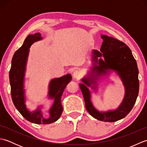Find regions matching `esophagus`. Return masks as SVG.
I'll return each instance as SVG.
<instances>
[{
	"mask_svg": "<svg viewBox=\"0 0 147 147\" xmlns=\"http://www.w3.org/2000/svg\"><path fill=\"white\" fill-rule=\"evenodd\" d=\"M81 76H82V74H81V73L79 71H75L73 73V78L75 80H79Z\"/></svg>",
	"mask_w": 147,
	"mask_h": 147,
	"instance_id": "34e87169",
	"label": "esophagus"
}]
</instances>
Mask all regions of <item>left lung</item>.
<instances>
[{"instance_id":"left-lung-1","label":"left lung","mask_w":147,"mask_h":147,"mask_svg":"<svg viewBox=\"0 0 147 147\" xmlns=\"http://www.w3.org/2000/svg\"><path fill=\"white\" fill-rule=\"evenodd\" d=\"M103 42L100 51L92 50V66L80 83L86 110L96 119L104 122H115L125 117L135 105L139 92L138 69L130 49L125 43L113 37L102 35ZM115 71L120 78L125 89L124 98L114 110L99 111L91 102V88L97 91V81L102 76H107Z\"/></svg>"}]
</instances>
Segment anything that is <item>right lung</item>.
Returning a JSON list of instances; mask_svg holds the SVG:
<instances>
[{
  "mask_svg": "<svg viewBox=\"0 0 147 147\" xmlns=\"http://www.w3.org/2000/svg\"><path fill=\"white\" fill-rule=\"evenodd\" d=\"M42 39L41 34L36 33L34 35H29L24 40L23 45L16 51L12 57L9 71V82L12 102L20 114L31 123L47 124L55 122L61 117L63 111L61 96L65 88L71 81L72 76L70 74H67L62 77L52 79L50 82L47 96L49 99L54 100V103L49 111V118L43 117L42 105L33 111H30L27 109L24 84L30 48L34 42Z\"/></svg>",
  "mask_w": 147,
  "mask_h": 147,
  "instance_id": "1",
  "label": "right lung"
}]
</instances>
